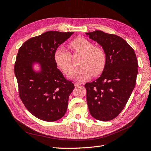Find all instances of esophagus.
Listing matches in <instances>:
<instances>
[{
    "label": "esophagus",
    "instance_id": "34e87169",
    "mask_svg": "<svg viewBox=\"0 0 151 151\" xmlns=\"http://www.w3.org/2000/svg\"><path fill=\"white\" fill-rule=\"evenodd\" d=\"M74 85H75V87H78V86H81V85H82V84L80 83H75Z\"/></svg>",
    "mask_w": 151,
    "mask_h": 151
}]
</instances>
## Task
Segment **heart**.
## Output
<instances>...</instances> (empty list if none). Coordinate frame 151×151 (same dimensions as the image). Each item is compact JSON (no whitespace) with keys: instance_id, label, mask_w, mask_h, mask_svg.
<instances>
[{"instance_id":"heart-1","label":"heart","mask_w":151,"mask_h":151,"mask_svg":"<svg viewBox=\"0 0 151 151\" xmlns=\"http://www.w3.org/2000/svg\"><path fill=\"white\" fill-rule=\"evenodd\" d=\"M73 53H82L80 67L73 69L69 76L73 80L83 82L93 75H99L106 64V53L99 46H93V44L87 39L77 37L69 42L68 45ZM55 63L64 73L71 71L72 56L71 53L64 47L57 48L54 53Z\"/></svg>"}]
</instances>
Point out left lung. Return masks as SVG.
<instances>
[{
  "mask_svg": "<svg viewBox=\"0 0 151 151\" xmlns=\"http://www.w3.org/2000/svg\"><path fill=\"white\" fill-rule=\"evenodd\" d=\"M102 46L106 64L96 80L85 84L91 115L109 121L117 117L125 107L135 87L138 61L134 50L121 37L101 30L86 33Z\"/></svg>",
  "mask_w": 151,
  "mask_h": 151,
  "instance_id": "left-lung-1",
  "label": "left lung"
}]
</instances>
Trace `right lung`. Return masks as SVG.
<instances>
[{
	"instance_id": "1",
	"label": "right lung",
	"mask_w": 151,
	"mask_h": 151,
	"mask_svg": "<svg viewBox=\"0 0 151 151\" xmlns=\"http://www.w3.org/2000/svg\"><path fill=\"white\" fill-rule=\"evenodd\" d=\"M73 32L48 31L26 41L19 48L14 74L19 96L30 113L48 122L60 119L66 112L69 96L75 88L57 68L54 53ZM42 70L35 72L34 63Z\"/></svg>"
}]
</instances>
